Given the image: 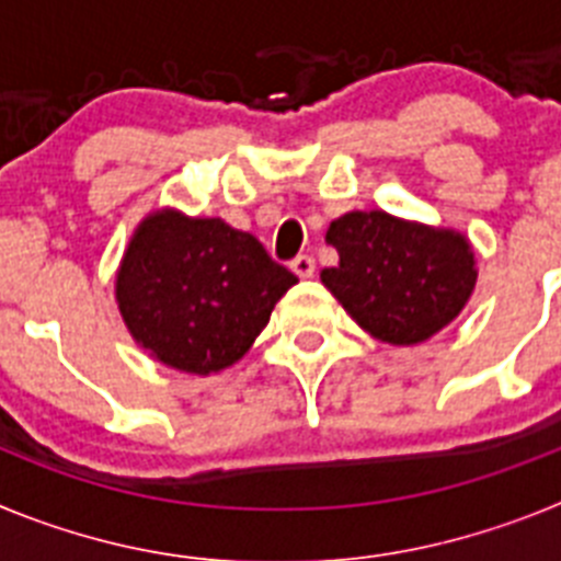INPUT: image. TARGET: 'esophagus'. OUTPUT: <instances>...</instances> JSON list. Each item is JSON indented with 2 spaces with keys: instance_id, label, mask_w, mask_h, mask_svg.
I'll use <instances>...</instances> for the list:
<instances>
[{
  "instance_id": "obj_1",
  "label": "esophagus",
  "mask_w": 561,
  "mask_h": 561,
  "mask_svg": "<svg viewBox=\"0 0 561 561\" xmlns=\"http://www.w3.org/2000/svg\"><path fill=\"white\" fill-rule=\"evenodd\" d=\"M291 272H295L297 277H311V275H314V257L297 255L295 261H291Z\"/></svg>"
}]
</instances>
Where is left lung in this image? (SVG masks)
<instances>
[{
    "mask_svg": "<svg viewBox=\"0 0 561 561\" xmlns=\"http://www.w3.org/2000/svg\"><path fill=\"white\" fill-rule=\"evenodd\" d=\"M325 241L340 264L323 284L370 336L415 345L449 325L478 280L472 244L444 227L396 219L385 210L345 213Z\"/></svg>",
    "mask_w": 561,
    "mask_h": 561,
    "instance_id": "8db88e82",
    "label": "left lung"
}]
</instances>
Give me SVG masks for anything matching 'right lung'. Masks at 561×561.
Masks as SVG:
<instances>
[{"instance_id":"obj_1","label":"right lung","mask_w":561,"mask_h":561,"mask_svg":"<svg viewBox=\"0 0 561 561\" xmlns=\"http://www.w3.org/2000/svg\"><path fill=\"white\" fill-rule=\"evenodd\" d=\"M295 284L250 232L160 210L134 230L114 297L123 323L153 359L207 376L250 351Z\"/></svg>"}]
</instances>
